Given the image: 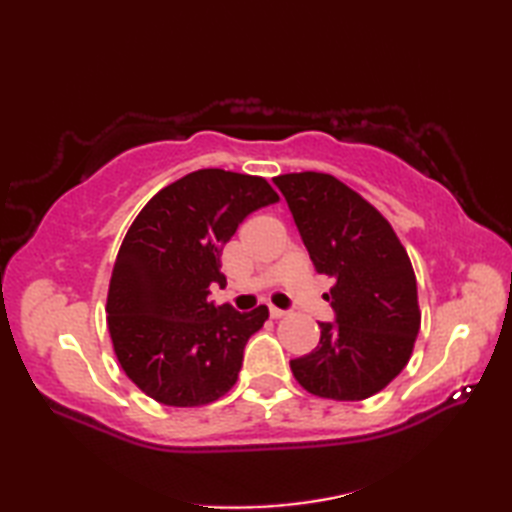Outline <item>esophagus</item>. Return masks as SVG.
Instances as JSON below:
<instances>
[{
	"mask_svg": "<svg viewBox=\"0 0 512 512\" xmlns=\"http://www.w3.org/2000/svg\"><path fill=\"white\" fill-rule=\"evenodd\" d=\"M286 310H279V308H270V317L273 319H284L286 317Z\"/></svg>",
	"mask_w": 512,
	"mask_h": 512,
	"instance_id": "34e87169",
	"label": "esophagus"
}]
</instances>
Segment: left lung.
<instances>
[{
    "label": "left lung",
    "instance_id": "8db88e82",
    "mask_svg": "<svg viewBox=\"0 0 512 512\" xmlns=\"http://www.w3.org/2000/svg\"><path fill=\"white\" fill-rule=\"evenodd\" d=\"M317 273L334 279L325 297L336 323H319L317 350L290 361L312 396L365 400L409 363L420 330L411 259L376 206L321 171L273 178Z\"/></svg>",
    "mask_w": 512,
    "mask_h": 512
}]
</instances>
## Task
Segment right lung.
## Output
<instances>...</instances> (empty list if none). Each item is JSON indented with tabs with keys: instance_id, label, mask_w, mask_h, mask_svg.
Wrapping results in <instances>:
<instances>
[{
	"instance_id": "add662e5",
	"label": "right lung",
	"mask_w": 512,
	"mask_h": 512,
	"mask_svg": "<svg viewBox=\"0 0 512 512\" xmlns=\"http://www.w3.org/2000/svg\"><path fill=\"white\" fill-rule=\"evenodd\" d=\"M277 191L259 176L193 171L151 198L129 226L107 290V328L129 380L167 407H202L237 383L244 347L268 308L209 301L226 284L220 255Z\"/></svg>"
}]
</instances>
